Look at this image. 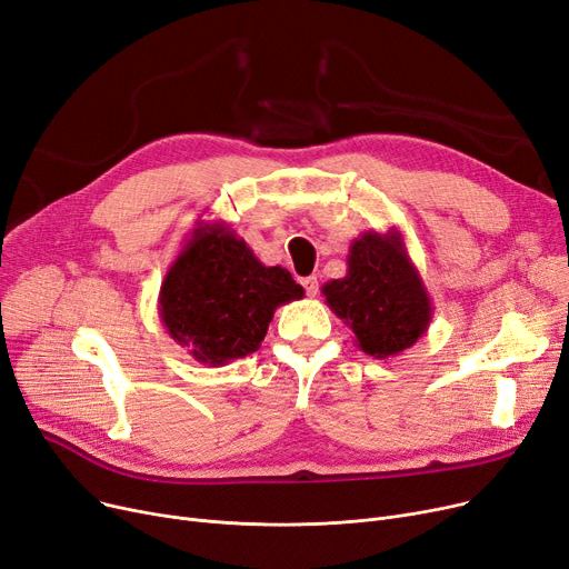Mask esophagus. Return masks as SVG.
<instances>
[{"instance_id":"esophagus-1","label":"esophagus","mask_w":569,"mask_h":569,"mask_svg":"<svg viewBox=\"0 0 569 569\" xmlns=\"http://www.w3.org/2000/svg\"><path fill=\"white\" fill-rule=\"evenodd\" d=\"M301 284L306 287L308 296H317V291H319V282H317V278H315V276H310V278H303V280H301Z\"/></svg>"}]
</instances>
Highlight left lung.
<instances>
[{
	"mask_svg": "<svg viewBox=\"0 0 569 569\" xmlns=\"http://www.w3.org/2000/svg\"><path fill=\"white\" fill-rule=\"evenodd\" d=\"M327 306L375 359L412 347L432 317L430 296L412 263L402 233L366 231L349 246L347 276L321 287Z\"/></svg>",
	"mask_w": 569,
	"mask_h": 569,
	"instance_id": "obj_1",
	"label": "left lung"
}]
</instances>
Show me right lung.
Listing matches in <instances>:
<instances>
[{"mask_svg":"<svg viewBox=\"0 0 569 569\" xmlns=\"http://www.w3.org/2000/svg\"><path fill=\"white\" fill-rule=\"evenodd\" d=\"M303 299L282 266H263L224 222H197L159 289L167 333L199 363L224 366L259 349L276 310Z\"/></svg>","mask_w":569,"mask_h":569,"instance_id":"1","label":"right lung"}]
</instances>
